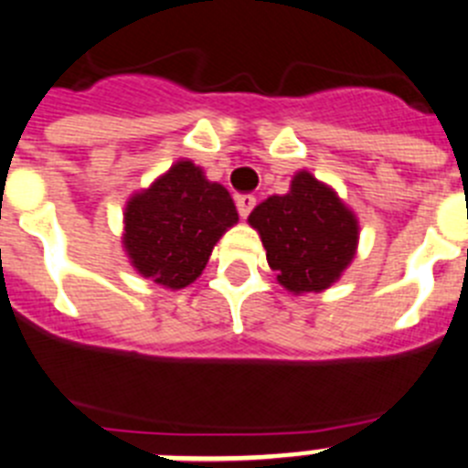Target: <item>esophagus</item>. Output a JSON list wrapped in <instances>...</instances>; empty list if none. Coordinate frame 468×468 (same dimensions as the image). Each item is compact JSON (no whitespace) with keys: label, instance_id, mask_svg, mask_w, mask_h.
<instances>
[{"label":"esophagus","instance_id":"esophagus-1","mask_svg":"<svg viewBox=\"0 0 468 468\" xmlns=\"http://www.w3.org/2000/svg\"><path fill=\"white\" fill-rule=\"evenodd\" d=\"M253 208H255V197H250V194H239V197H237V210H239V215H241L243 220H246Z\"/></svg>","mask_w":468,"mask_h":468}]
</instances>
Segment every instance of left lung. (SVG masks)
<instances>
[{"mask_svg": "<svg viewBox=\"0 0 468 468\" xmlns=\"http://www.w3.org/2000/svg\"><path fill=\"white\" fill-rule=\"evenodd\" d=\"M248 225L262 239L276 281L292 295L330 288L358 248L356 213L309 171L292 176L288 194L255 206Z\"/></svg>", "mask_w": 468, "mask_h": 468, "instance_id": "obj_1", "label": "left lung"}]
</instances>
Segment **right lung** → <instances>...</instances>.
I'll return each instance as SVG.
<instances>
[{
	"mask_svg": "<svg viewBox=\"0 0 468 468\" xmlns=\"http://www.w3.org/2000/svg\"><path fill=\"white\" fill-rule=\"evenodd\" d=\"M239 222L237 206L204 168L177 159L123 208L122 246L143 279L180 291L201 276L215 243Z\"/></svg>",
	"mask_w": 468,
	"mask_h": 468,
	"instance_id": "obj_1",
	"label": "right lung"
}]
</instances>
